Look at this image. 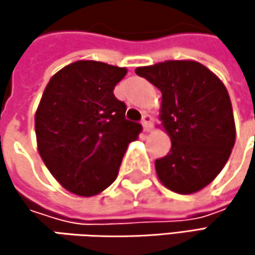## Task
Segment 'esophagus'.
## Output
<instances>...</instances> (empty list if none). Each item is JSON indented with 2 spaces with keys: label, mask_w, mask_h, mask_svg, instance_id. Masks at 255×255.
Wrapping results in <instances>:
<instances>
[{
  "label": "esophagus",
  "mask_w": 255,
  "mask_h": 255,
  "mask_svg": "<svg viewBox=\"0 0 255 255\" xmlns=\"http://www.w3.org/2000/svg\"><path fill=\"white\" fill-rule=\"evenodd\" d=\"M141 126H143V129L144 131H150L152 128V117L149 114H144L143 118H141Z\"/></svg>",
  "instance_id": "34e87169"
}]
</instances>
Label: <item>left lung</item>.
Masks as SVG:
<instances>
[{"label":"left lung","instance_id":"obj_1","mask_svg":"<svg viewBox=\"0 0 255 255\" xmlns=\"http://www.w3.org/2000/svg\"><path fill=\"white\" fill-rule=\"evenodd\" d=\"M135 74L162 93L161 121L171 149L155 161L158 177L181 195L201 190L223 170L235 144V120L225 84L192 60L137 68Z\"/></svg>","mask_w":255,"mask_h":255}]
</instances>
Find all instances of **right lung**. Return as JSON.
Instances as JSON below:
<instances>
[{"label": "right lung", "instance_id": "obj_1", "mask_svg": "<svg viewBox=\"0 0 255 255\" xmlns=\"http://www.w3.org/2000/svg\"><path fill=\"white\" fill-rule=\"evenodd\" d=\"M127 69L94 60L74 62L47 84L35 114L39 155L56 180L79 196H93L118 176L128 143L141 131L126 120L114 94Z\"/></svg>", "mask_w": 255, "mask_h": 255}]
</instances>
